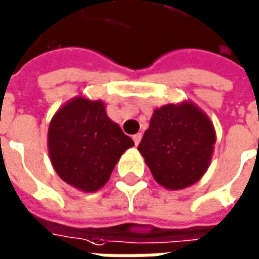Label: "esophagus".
<instances>
[{"label":"esophagus","instance_id":"obj_1","mask_svg":"<svg viewBox=\"0 0 259 259\" xmlns=\"http://www.w3.org/2000/svg\"><path fill=\"white\" fill-rule=\"evenodd\" d=\"M140 140H142V133H137V135H135L133 136V142H135V144H139L140 143Z\"/></svg>","mask_w":259,"mask_h":259}]
</instances>
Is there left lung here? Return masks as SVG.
I'll return each mask as SVG.
<instances>
[{"label": "left lung", "instance_id": "8db88e82", "mask_svg": "<svg viewBox=\"0 0 259 259\" xmlns=\"http://www.w3.org/2000/svg\"><path fill=\"white\" fill-rule=\"evenodd\" d=\"M215 129L205 112L191 100L168 103L153 112L137 150L154 180L167 190L196 184L210 167Z\"/></svg>", "mask_w": 259, "mask_h": 259}]
</instances>
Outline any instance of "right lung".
Wrapping results in <instances>:
<instances>
[{
    "label": "right lung",
    "instance_id": "obj_1",
    "mask_svg": "<svg viewBox=\"0 0 259 259\" xmlns=\"http://www.w3.org/2000/svg\"><path fill=\"white\" fill-rule=\"evenodd\" d=\"M135 142L109 119L106 105L79 95L58 109L48 127V153L56 174L75 189H102Z\"/></svg>",
    "mask_w": 259,
    "mask_h": 259
}]
</instances>
